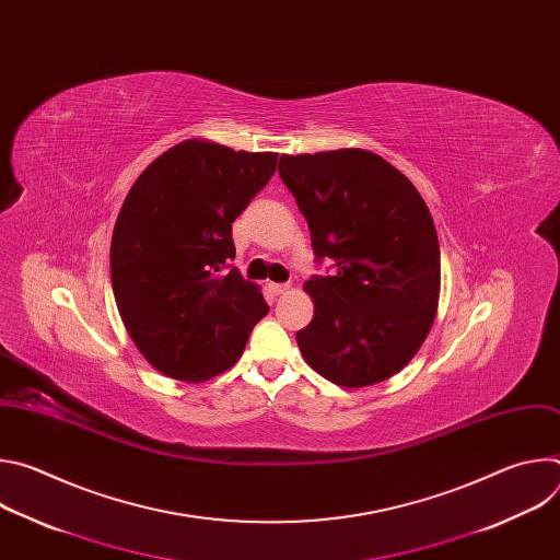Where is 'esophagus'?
Returning <instances> with one entry per match:
<instances>
[{
  "label": "esophagus",
  "instance_id": "obj_1",
  "mask_svg": "<svg viewBox=\"0 0 560 560\" xmlns=\"http://www.w3.org/2000/svg\"><path fill=\"white\" fill-rule=\"evenodd\" d=\"M288 290H290L288 283H268V292H270L272 296H279V294H283V292H288Z\"/></svg>",
  "mask_w": 560,
  "mask_h": 560
}]
</instances>
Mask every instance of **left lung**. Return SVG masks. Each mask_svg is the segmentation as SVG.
<instances>
[{"label": "left lung", "instance_id": "1", "mask_svg": "<svg viewBox=\"0 0 560 560\" xmlns=\"http://www.w3.org/2000/svg\"><path fill=\"white\" fill-rule=\"evenodd\" d=\"M279 175L307 221L316 264L305 281L312 322L296 343L312 370L343 387L374 385L410 363L439 305L441 250L432 214L383 156L343 148L281 154Z\"/></svg>", "mask_w": 560, "mask_h": 560}]
</instances>
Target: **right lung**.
<instances>
[{"instance_id":"right-lung-1","label":"right lung","mask_w":560,"mask_h":560,"mask_svg":"<svg viewBox=\"0 0 560 560\" xmlns=\"http://www.w3.org/2000/svg\"><path fill=\"white\" fill-rule=\"evenodd\" d=\"M277 152L188 139L132 184L110 244L121 322L166 376L201 383L244 354L268 314L259 288L236 270L232 221L277 171Z\"/></svg>"}]
</instances>
